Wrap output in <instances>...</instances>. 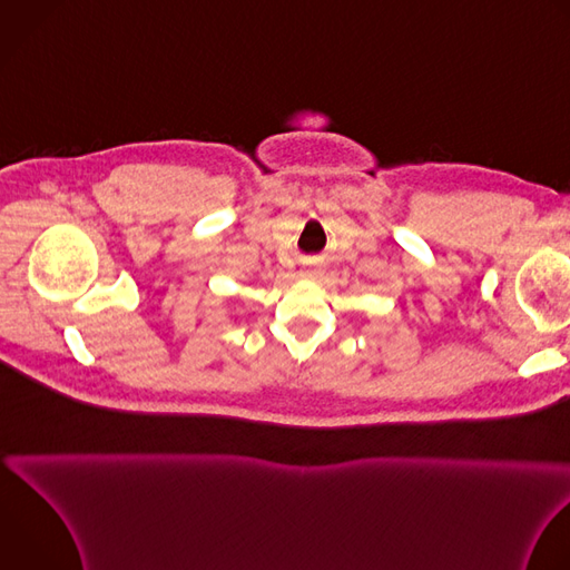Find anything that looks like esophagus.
<instances>
[{"instance_id": "1", "label": "esophagus", "mask_w": 570, "mask_h": 570, "mask_svg": "<svg viewBox=\"0 0 570 570\" xmlns=\"http://www.w3.org/2000/svg\"><path fill=\"white\" fill-rule=\"evenodd\" d=\"M304 279H313V277H317V271H302L299 273Z\"/></svg>"}]
</instances>
